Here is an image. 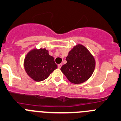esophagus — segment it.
<instances>
[{"mask_svg": "<svg viewBox=\"0 0 121 121\" xmlns=\"http://www.w3.org/2000/svg\"><path fill=\"white\" fill-rule=\"evenodd\" d=\"M61 66H62V64H59V65H58V68L60 69L61 67Z\"/></svg>", "mask_w": 121, "mask_h": 121, "instance_id": "34e87169", "label": "esophagus"}]
</instances>
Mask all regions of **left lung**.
I'll use <instances>...</instances> for the list:
<instances>
[{
  "label": "left lung",
  "mask_w": 121,
  "mask_h": 121,
  "mask_svg": "<svg viewBox=\"0 0 121 121\" xmlns=\"http://www.w3.org/2000/svg\"><path fill=\"white\" fill-rule=\"evenodd\" d=\"M67 63L61 67V71L72 83L84 82L92 75L96 62L90 51L81 44L74 46L66 57Z\"/></svg>",
  "instance_id": "1"
}]
</instances>
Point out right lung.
<instances>
[{
  "mask_svg": "<svg viewBox=\"0 0 121 121\" xmlns=\"http://www.w3.org/2000/svg\"><path fill=\"white\" fill-rule=\"evenodd\" d=\"M24 69L30 78L35 81L46 79L57 68L52 56L46 48H34L29 51L24 60Z\"/></svg>",
  "mask_w": 121,
  "mask_h": 121,
  "instance_id": "right-lung-1",
  "label": "right lung"
}]
</instances>
